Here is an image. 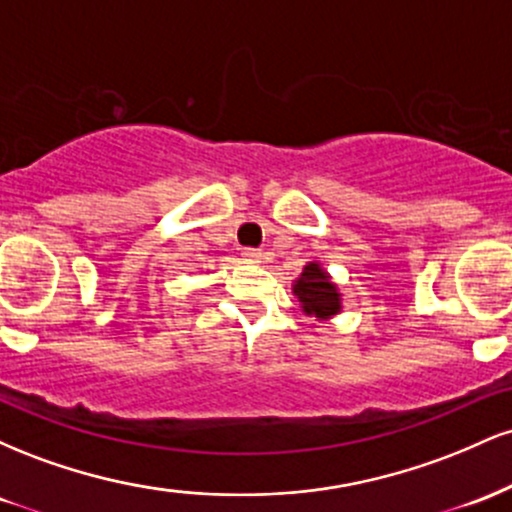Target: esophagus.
I'll return each instance as SVG.
<instances>
[{"instance_id":"34e87169","label":"esophagus","mask_w":512,"mask_h":512,"mask_svg":"<svg viewBox=\"0 0 512 512\" xmlns=\"http://www.w3.org/2000/svg\"><path fill=\"white\" fill-rule=\"evenodd\" d=\"M243 257H245V260H248L250 264H262V262H264V252H262V250H255V248L243 250Z\"/></svg>"}]
</instances>
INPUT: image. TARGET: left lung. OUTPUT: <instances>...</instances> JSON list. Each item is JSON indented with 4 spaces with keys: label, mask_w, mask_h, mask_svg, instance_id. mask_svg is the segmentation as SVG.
I'll use <instances>...</instances> for the list:
<instances>
[{
    "label": "left lung",
    "mask_w": 512,
    "mask_h": 512,
    "mask_svg": "<svg viewBox=\"0 0 512 512\" xmlns=\"http://www.w3.org/2000/svg\"><path fill=\"white\" fill-rule=\"evenodd\" d=\"M293 293L301 301L305 315H315L317 320H330L342 310V293L337 284H332L330 274L317 262H308L301 276L293 284Z\"/></svg>",
    "instance_id": "left-lung-1"
}]
</instances>
